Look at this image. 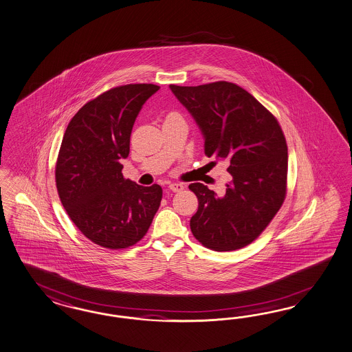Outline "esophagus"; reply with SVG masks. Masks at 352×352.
I'll return each mask as SVG.
<instances>
[{"instance_id":"1","label":"esophagus","mask_w":352,"mask_h":352,"mask_svg":"<svg viewBox=\"0 0 352 352\" xmlns=\"http://www.w3.org/2000/svg\"><path fill=\"white\" fill-rule=\"evenodd\" d=\"M183 188H184V186L181 183H170L169 184V190L173 192H181L183 191Z\"/></svg>"}]
</instances>
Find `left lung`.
Instances as JSON below:
<instances>
[{"label":"left lung","instance_id":"left-lung-1","mask_svg":"<svg viewBox=\"0 0 352 352\" xmlns=\"http://www.w3.org/2000/svg\"><path fill=\"white\" fill-rule=\"evenodd\" d=\"M170 90L201 130L205 155L224 161L231 174L222 196L203 183L190 184L199 200L192 234L215 252L244 248L285 199L288 147L283 130L254 96L232 82L170 85Z\"/></svg>","mask_w":352,"mask_h":352}]
</instances>
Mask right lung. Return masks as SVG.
<instances>
[{"mask_svg":"<svg viewBox=\"0 0 352 352\" xmlns=\"http://www.w3.org/2000/svg\"><path fill=\"white\" fill-rule=\"evenodd\" d=\"M160 86H118L87 102L69 121L55 181L64 209L96 245L124 249L147 234L160 206L159 184L139 186L122 175L135 118Z\"/></svg>","mask_w":352,"mask_h":352,"instance_id":"1","label":"right lung"}]
</instances>
